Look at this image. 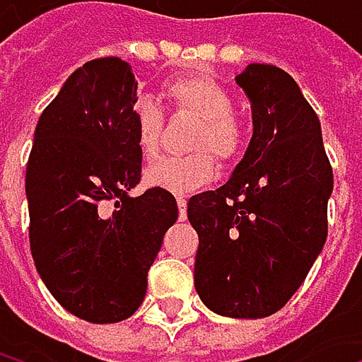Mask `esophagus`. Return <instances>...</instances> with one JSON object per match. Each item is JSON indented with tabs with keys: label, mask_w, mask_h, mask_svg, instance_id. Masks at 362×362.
<instances>
[{
	"label": "esophagus",
	"mask_w": 362,
	"mask_h": 362,
	"mask_svg": "<svg viewBox=\"0 0 362 362\" xmlns=\"http://www.w3.org/2000/svg\"><path fill=\"white\" fill-rule=\"evenodd\" d=\"M176 203H178V216H180V220H184V218H186V197H184V194H178Z\"/></svg>",
	"instance_id": "1"
}]
</instances>
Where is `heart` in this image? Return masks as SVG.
Listing matches in <instances>:
<instances>
[{
    "label": "heart",
    "instance_id": "obj_1",
    "mask_svg": "<svg viewBox=\"0 0 362 362\" xmlns=\"http://www.w3.org/2000/svg\"><path fill=\"white\" fill-rule=\"evenodd\" d=\"M163 94L176 109L199 117L190 146L197 151L186 157H163L146 170V182L172 192H190L214 178L216 165L207 151L220 161H233L245 144L243 127L235 119L230 94L209 75H182L165 83ZM136 144L144 159L157 157L163 136V110L151 98H140L134 110Z\"/></svg>",
    "mask_w": 362,
    "mask_h": 362
}]
</instances>
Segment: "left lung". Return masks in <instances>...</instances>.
<instances>
[{"mask_svg": "<svg viewBox=\"0 0 362 362\" xmlns=\"http://www.w3.org/2000/svg\"><path fill=\"white\" fill-rule=\"evenodd\" d=\"M237 83L253 136L228 180L188 199L194 289L216 315L264 319L289 302L325 245L333 172L321 121L291 75L253 62Z\"/></svg>", "mask_w": 362, "mask_h": 362, "instance_id": "obj_1", "label": "left lung"}]
</instances>
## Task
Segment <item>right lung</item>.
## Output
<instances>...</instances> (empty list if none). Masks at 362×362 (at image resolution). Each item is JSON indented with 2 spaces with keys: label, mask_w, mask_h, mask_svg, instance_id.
Returning a JSON list of instances; mask_svg holds the SVG:
<instances>
[{
  "label": "right lung",
  "mask_w": 362,
  "mask_h": 362,
  "mask_svg": "<svg viewBox=\"0 0 362 362\" xmlns=\"http://www.w3.org/2000/svg\"><path fill=\"white\" fill-rule=\"evenodd\" d=\"M136 90L121 58L86 62L41 112L27 163L37 272L64 310L100 325L140 308L148 268L178 220L165 188L129 194L142 172Z\"/></svg>",
  "instance_id": "obj_1"
}]
</instances>
